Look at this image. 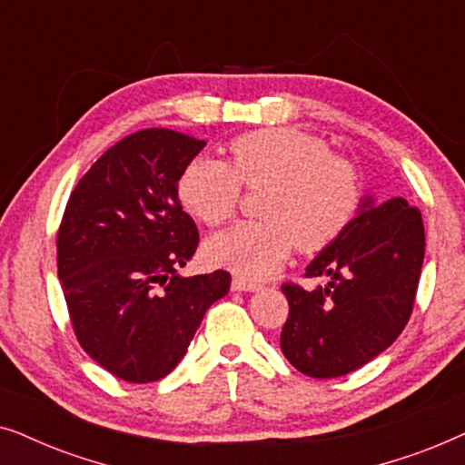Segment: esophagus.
Returning <instances> with one entry per match:
<instances>
[{
	"label": "esophagus",
	"mask_w": 465,
	"mask_h": 465,
	"mask_svg": "<svg viewBox=\"0 0 465 465\" xmlns=\"http://www.w3.org/2000/svg\"><path fill=\"white\" fill-rule=\"evenodd\" d=\"M232 289L233 291H259V289H262V284L252 282V281H246V278H242V276H233Z\"/></svg>",
	"instance_id": "esophagus-1"
}]
</instances>
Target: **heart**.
Returning <instances> with one entry per match:
<instances>
[{
    "label": "heart",
    "mask_w": 465,
    "mask_h": 465,
    "mask_svg": "<svg viewBox=\"0 0 465 465\" xmlns=\"http://www.w3.org/2000/svg\"><path fill=\"white\" fill-rule=\"evenodd\" d=\"M232 163L197 157L183 170L178 193L206 225L236 214L242 184L262 187L263 221H244L208 242L213 262L244 278H265L297 244L317 252L342 236L361 203V178L351 159L319 135L293 127L259 129L229 142Z\"/></svg>",
    "instance_id": "b5f03b06"
}]
</instances>
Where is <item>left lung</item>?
Listing matches in <instances>:
<instances>
[{"mask_svg":"<svg viewBox=\"0 0 465 465\" xmlns=\"http://www.w3.org/2000/svg\"><path fill=\"white\" fill-rule=\"evenodd\" d=\"M423 255L419 208L404 197L363 200L342 236L306 268V278L327 284H282L289 317L281 349L291 366L312 379H336L391 346L412 314Z\"/></svg>","mask_w":465,"mask_h":465,"instance_id":"left-lung-1","label":"left lung"}]
</instances>
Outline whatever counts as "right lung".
<instances>
[{
	"label": "right lung",
	"mask_w": 465,
	"mask_h": 465,
	"mask_svg": "<svg viewBox=\"0 0 465 465\" xmlns=\"http://www.w3.org/2000/svg\"><path fill=\"white\" fill-rule=\"evenodd\" d=\"M203 146L163 127L127 135L80 178L61 219L57 268L74 333L125 382L168 376L232 284L225 270L176 274L200 244L178 181Z\"/></svg>",
	"instance_id": "obj_1"
}]
</instances>
